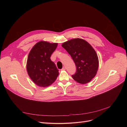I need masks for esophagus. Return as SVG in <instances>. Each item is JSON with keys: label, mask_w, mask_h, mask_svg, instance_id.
I'll list each match as a JSON object with an SVG mask.
<instances>
[{"label": "esophagus", "mask_w": 127, "mask_h": 127, "mask_svg": "<svg viewBox=\"0 0 127 127\" xmlns=\"http://www.w3.org/2000/svg\"><path fill=\"white\" fill-rule=\"evenodd\" d=\"M66 70V67H63L62 68V69H61V70H62V71H64V70Z\"/></svg>", "instance_id": "esophagus-1"}]
</instances>
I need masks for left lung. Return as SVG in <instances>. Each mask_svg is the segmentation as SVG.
Here are the masks:
<instances>
[{
	"label": "left lung",
	"mask_w": 127,
	"mask_h": 127,
	"mask_svg": "<svg viewBox=\"0 0 127 127\" xmlns=\"http://www.w3.org/2000/svg\"><path fill=\"white\" fill-rule=\"evenodd\" d=\"M73 60L76 66V72L72 75L74 80L80 84L89 82L96 75L99 66L97 54L85 40L75 38L62 44Z\"/></svg>",
	"instance_id": "1"
}]
</instances>
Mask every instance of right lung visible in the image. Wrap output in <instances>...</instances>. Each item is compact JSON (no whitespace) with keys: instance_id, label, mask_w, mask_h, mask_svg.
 Masks as SVG:
<instances>
[{"instance_id":"right-lung-1","label":"right lung","mask_w":127,"mask_h":127,"mask_svg":"<svg viewBox=\"0 0 127 127\" xmlns=\"http://www.w3.org/2000/svg\"><path fill=\"white\" fill-rule=\"evenodd\" d=\"M57 46L56 43L41 41L33 46L29 54L26 65L28 74L40 87L51 85L59 75V70L50 59Z\"/></svg>"}]
</instances>
